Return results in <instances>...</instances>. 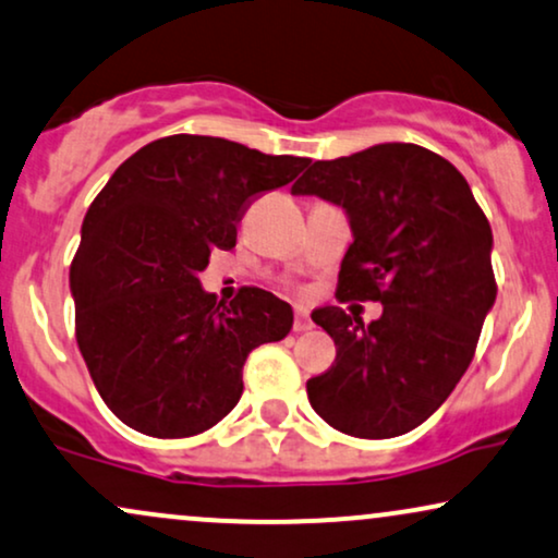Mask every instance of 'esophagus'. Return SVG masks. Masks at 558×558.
<instances>
[{
    "label": "esophagus",
    "mask_w": 558,
    "mask_h": 558,
    "mask_svg": "<svg viewBox=\"0 0 558 558\" xmlns=\"http://www.w3.org/2000/svg\"><path fill=\"white\" fill-rule=\"evenodd\" d=\"M311 328H313V320L305 307H294V331L302 333V331H311Z\"/></svg>",
    "instance_id": "34e87169"
}]
</instances>
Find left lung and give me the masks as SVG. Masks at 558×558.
Listing matches in <instances>:
<instances>
[{"instance_id": "obj_1", "label": "left lung", "mask_w": 558, "mask_h": 558, "mask_svg": "<svg viewBox=\"0 0 558 558\" xmlns=\"http://www.w3.org/2000/svg\"><path fill=\"white\" fill-rule=\"evenodd\" d=\"M292 194L341 206L354 238L341 260V300L383 305L373 323L336 305L313 311L336 362L307 380L311 405L343 435H405L469 369L497 300L489 219L456 165L403 142L313 162Z\"/></svg>"}]
</instances>
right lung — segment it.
I'll use <instances>...</instances> for the list:
<instances>
[{
	"instance_id": "right-lung-1",
	"label": "right lung",
	"mask_w": 558,
	"mask_h": 558,
	"mask_svg": "<svg viewBox=\"0 0 558 558\" xmlns=\"http://www.w3.org/2000/svg\"><path fill=\"white\" fill-rule=\"evenodd\" d=\"M307 157L175 134L134 153L89 204L69 287L77 343L108 409L142 435L211 429L243 396V364L292 331L290 302L245 287L230 305L198 274L230 251L251 196Z\"/></svg>"
}]
</instances>
